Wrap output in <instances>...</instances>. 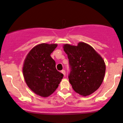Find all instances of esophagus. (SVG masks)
Returning <instances> with one entry per match:
<instances>
[{"label":"esophagus","mask_w":123,"mask_h":123,"mask_svg":"<svg viewBox=\"0 0 123 123\" xmlns=\"http://www.w3.org/2000/svg\"><path fill=\"white\" fill-rule=\"evenodd\" d=\"M61 73L63 74V75H64V76H65V74H66V72H65V70H61Z\"/></svg>","instance_id":"esophagus-1"}]
</instances>
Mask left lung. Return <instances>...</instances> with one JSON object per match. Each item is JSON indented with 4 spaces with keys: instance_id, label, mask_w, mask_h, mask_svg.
I'll list each match as a JSON object with an SVG mask.
<instances>
[{
    "instance_id": "1",
    "label": "left lung",
    "mask_w": 123,
    "mask_h": 123,
    "mask_svg": "<svg viewBox=\"0 0 123 123\" xmlns=\"http://www.w3.org/2000/svg\"><path fill=\"white\" fill-rule=\"evenodd\" d=\"M68 55L70 72L68 78L76 92L90 95L101 85L105 73V64L100 55L91 46L79 42L77 46L63 45Z\"/></svg>"
}]
</instances>
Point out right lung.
<instances>
[{
    "label": "right lung",
    "mask_w": 123,
    "mask_h": 123,
    "mask_svg": "<svg viewBox=\"0 0 123 123\" xmlns=\"http://www.w3.org/2000/svg\"><path fill=\"white\" fill-rule=\"evenodd\" d=\"M57 44L41 43L34 47L26 56L23 66L25 80L35 94L43 97L54 92L63 78L50 56Z\"/></svg>",
    "instance_id": "obj_1"
}]
</instances>
